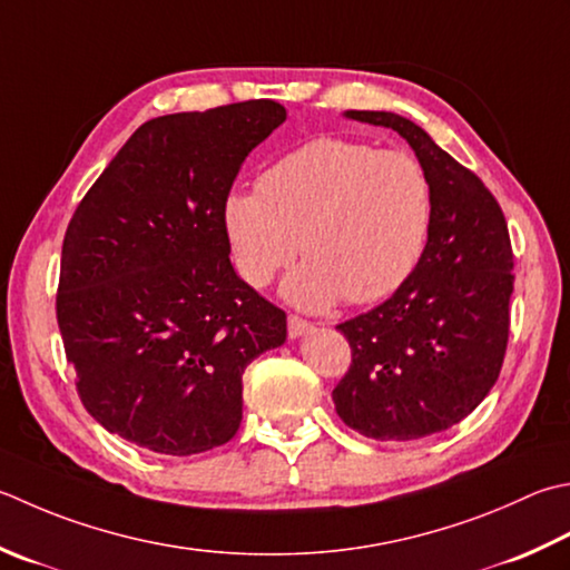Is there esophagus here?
I'll use <instances>...</instances> for the list:
<instances>
[{
    "label": "esophagus",
    "instance_id": "obj_1",
    "mask_svg": "<svg viewBox=\"0 0 570 570\" xmlns=\"http://www.w3.org/2000/svg\"><path fill=\"white\" fill-rule=\"evenodd\" d=\"M314 328L311 326L308 321H304V318H298V316H288V338H301V336H306V333Z\"/></svg>",
    "mask_w": 570,
    "mask_h": 570
}]
</instances>
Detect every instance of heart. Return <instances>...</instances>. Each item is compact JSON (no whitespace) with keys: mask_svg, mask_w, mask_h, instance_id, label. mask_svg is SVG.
I'll return each instance as SVG.
<instances>
[{"mask_svg":"<svg viewBox=\"0 0 570 570\" xmlns=\"http://www.w3.org/2000/svg\"><path fill=\"white\" fill-rule=\"evenodd\" d=\"M430 209L428 175L412 155L318 138L274 163L259 193L229 195L225 232L254 288L304 254L284 294L321 311L343 296L367 304L395 292L425 247Z\"/></svg>","mask_w":570,"mask_h":570,"instance_id":"heart-1","label":"heart"}]
</instances>
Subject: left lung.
Segmentation results:
<instances>
[{"label":"left lung","mask_w":570,"mask_h":570,"mask_svg":"<svg viewBox=\"0 0 570 570\" xmlns=\"http://www.w3.org/2000/svg\"><path fill=\"white\" fill-rule=\"evenodd\" d=\"M345 118L410 142L432 209L425 252L397 292L336 326L353 361L333 403L365 438L420 440L464 420L499 377L514 292L507 219L484 183L412 120L387 110H345Z\"/></svg>","instance_id":"left-lung-1"}]
</instances>
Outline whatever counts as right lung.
I'll return each mask as SVG.
<instances>
[{
  "instance_id": "1",
  "label": "right lung",
  "mask_w": 570,
  "mask_h": 570,
  "mask_svg": "<svg viewBox=\"0 0 570 570\" xmlns=\"http://www.w3.org/2000/svg\"><path fill=\"white\" fill-rule=\"evenodd\" d=\"M286 120L276 100L160 116L132 132L69 222L59 318L83 407L158 454L229 442L242 373L286 341V314L229 262L225 203Z\"/></svg>"
}]
</instances>
